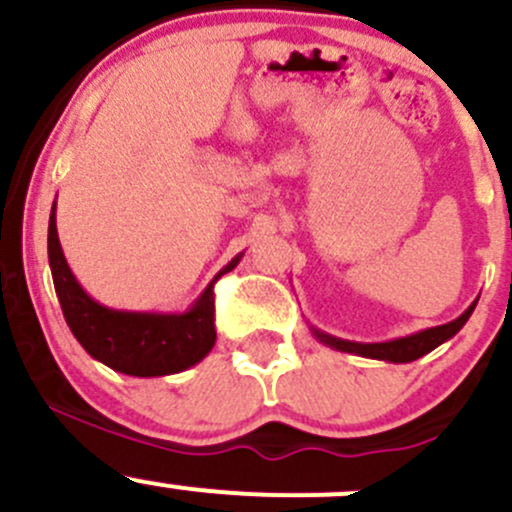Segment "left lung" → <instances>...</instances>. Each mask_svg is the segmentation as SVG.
I'll return each instance as SVG.
<instances>
[{"label":"left lung","instance_id":"left-lung-1","mask_svg":"<svg viewBox=\"0 0 512 512\" xmlns=\"http://www.w3.org/2000/svg\"><path fill=\"white\" fill-rule=\"evenodd\" d=\"M476 309V302L466 309L458 319L453 322L441 324V327L433 329H423V332L411 334V337H401V339H391V342H379V344H361V342H347V339H337L329 337V334L319 332V329H312L314 337L319 339L327 347L337 349V352H349V354H359V356H369V359H381V361H394V364H406V361H416L418 356L433 352L438 344H443L446 339H451L453 334L461 332L463 324L468 322V317Z\"/></svg>","mask_w":512,"mask_h":512}]
</instances>
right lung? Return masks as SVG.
<instances>
[{"instance_id":"right-lung-1","label":"right lung","mask_w":512,"mask_h":512,"mask_svg":"<svg viewBox=\"0 0 512 512\" xmlns=\"http://www.w3.org/2000/svg\"><path fill=\"white\" fill-rule=\"evenodd\" d=\"M240 257H232L205 287L198 302L183 314L108 309L84 292L66 265L56 235V203L51 208L49 265L66 324L94 359L128 376L178 374L208 356L215 344L213 285L225 272L235 270Z\"/></svg>"}]
</instances>
